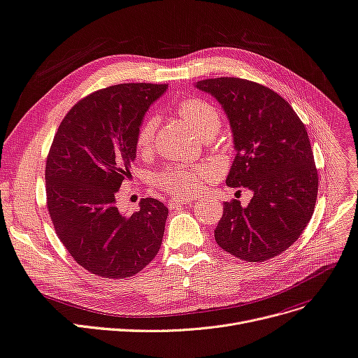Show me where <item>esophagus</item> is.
<instances>
[{
	"label": "esophagus",
	"instance_id": "esophagus-1",
	"mask_svg": "<svg viewBox=\"0 0 358 358\" xmlns=\"http://www.w3.org/2000/svg\"><path fill=\"white\" fill-rule=\"evenodd\" d=\"M193 200H194V199H192V197H174V199L168 200V208H169L171 210H174V209H177V208H180V206H182V205L192 203Z\"/></svg>",
	"mask_w": 358,
	"mask_h": 358
}]
</instances>
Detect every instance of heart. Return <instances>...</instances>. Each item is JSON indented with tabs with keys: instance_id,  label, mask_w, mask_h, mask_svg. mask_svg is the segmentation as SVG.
<instances>
[{
	"instance_id": "b5f03b06",
	"label": "heart",
	"mask_w": 358,
	"mask_h": 358,
	"mask_svg": "<svg viewBox=\"0 0 358 358\" xmlns=\"http://www.w3.org/2000/svg\"><path fill=\"white\" fill-rule=\"evenodd\" d=\"M178 113L189 124L190 129L200 137L210 131H217L221 118L215 108L201 99H187L180 103ZM158 118L146 117L136 133V149L138 153H149L157 136ZM209 176L205 166L171 165L155 177V182L161 189L177 196H193L197 193L200 182Z\"/></svg>"
}]
</instances>
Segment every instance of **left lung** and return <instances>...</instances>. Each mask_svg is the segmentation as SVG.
I'll use <instances>...</instances> for the list:
<instances>
[{
  "label": "left lung",
  "instance_id": "8db88e82",
  "mask_svg": "<svg viewBox=\"0 0 358 358\" xmlns=\"http://www.w3.org/2000/svg\"><path fill=\"white\" fill-rule=\"evenodd\" d=\"M209 93L228 118L236 159L227 185L247 187V206L225 201L215 229L222 250L265 262L297 241L315 212L317 171L307 130L291 105L259 83L217 77L194 85Z\"/></svg>",
  "mask_w": 358,
  "mask_h": 358
}]
</instances>
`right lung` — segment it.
I'll list each match as a JSON object with an SVG mask.
<instances>
[{
  "label": "right lung",
  "mask_w": 358,
  "mask_h": 358,
  "mask_svg": "<svg viewBox=\"0 0 358 358\" xmlns=\"http://www.w3.org/2000/svg\"><path fill=\"white\" fill-rule=\"evenodd\" d=\"M166 85L122 83L92 93L61 121L46 159L48 210L58 238L86 271L124 279L158 255L168 209L142 199L124 215L117 193L136 159V133Z\"/></svg>",
  "instance_id": "right-lung-1"
}]
</instances>
